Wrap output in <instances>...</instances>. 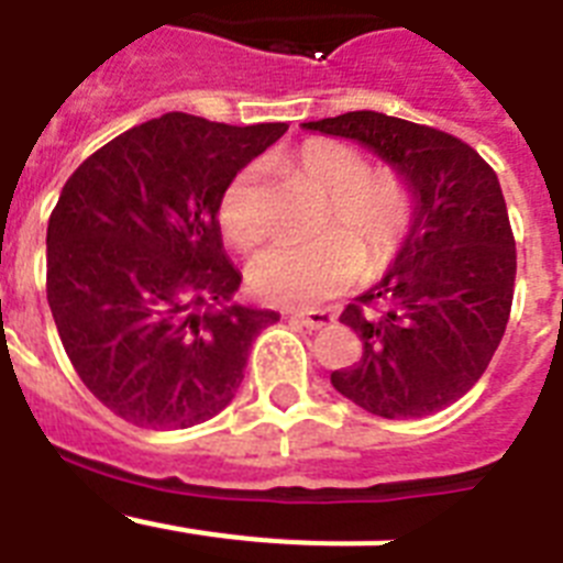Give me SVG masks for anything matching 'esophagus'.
I'll use <instances>...</instances> for the list:
<instances>
[{"instance_id":"34e87169","label":"esophagus","mask_w":563,"mask_h":563,"mask_svg":"<svg viewBox=\"0 0 563 563\" xmlns=\"http://www.w3.org/2000/svg\"><path fill=\"white\" fill-rule=\"evenodd\" d=\"M301 327H307V330H324V327L335 324V316H332L330 310H310V312H296L292 316Z\"/></svg>"}]
</instances>
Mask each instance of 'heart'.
<instances>
[{
  "label": "heart",
  "instance_id": "heart-1",
  "mask_svg": "<svg viewBox=\"0 0 563 563\" xmlns=\"http://www.w3.org/2000/svg\"><path fill=\"white\" fill-rule=\"evenodd\" d=\"M307 183L327 194L318 233L301 245H273L251 262L253 292L273 305L307 307L338 296L357 273L386 271L417 220V191L397 168H369L361 148L341 141H307L290 157ZM217 222L239 251L265 239L267 217L258 194V166H245L225 186Z\"/></svg>",
  "mask_w": 563,
  "mask_h": 563
}]
</instances>
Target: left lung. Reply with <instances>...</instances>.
<instances>
[{
    "label": "left lung",
    "instance_id": "1",
    "mask_svg": "<svg viewBox=\"0 0 563 563\" xmlns=\"http://www.w3.org/2000/svg\"><path fill=\"white\" fill-rule=\"evenodd\" d=\"M305 126L369 146L417 191L395 265L341 312L363 355L332 386L386 420L434 415L485 375L510 318L516 239L496 172L454 134L383 112Z\"/></svg>",
    "mask_w": 563,
    "mask_h": 563
}]
</instances>
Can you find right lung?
<instances>
[{
    "instance_id": "add662e5",
    "label": "right lung",
    "mask_w": 563,
    "mask_h": 563,
    "mask_svg": "<svg viewBox=\"0 0 563 563\" xmlns=\"http://www.w3.org/2000/svg\"><path fill=\"white\" fill-rule=\"evenodd\" d=\"M285 123L228 126L168 112L69 174L47 225V301L73 369L141 429L220 415L273 310L228 305L239 276L217 206Z\"/></svg>"
}]
</instances>
